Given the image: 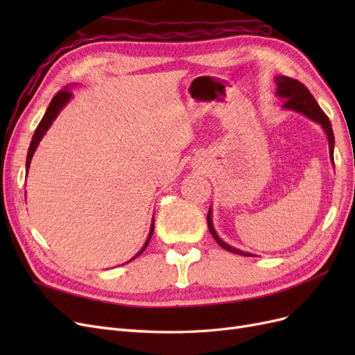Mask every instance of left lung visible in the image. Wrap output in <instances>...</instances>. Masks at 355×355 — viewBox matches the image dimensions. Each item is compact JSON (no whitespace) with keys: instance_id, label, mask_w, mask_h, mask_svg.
<instances>
[{"instance_id":"8db88e82","label":"left lung","mask_w":355,"mask_h":355,"mask_svg":"<svg viewBox=\"0 0 355 355\" xmlns=\"http://www.w3.org/2000/svg\"><path fill=\"white\" fill-rule=\"evenodd\" d=\"M275 83H277V96L278 98L284 99V110H292L296 112L304 114L305 116L311 118V120L321 124L323 130L327 135L329 139V153H330V159L333 163V148H335V136H333V130H331V124L329 121L327 115L323 112V110L320 108V105L315 102V99L313 98V94L309 93V90L305 87L302 83H299L297 80H293L290 77H286V75H280V77H275ZM207 225H209V231L213 235V239L216 240V243L222 247V249L228 250L231 253H237L241 256H254L252 253H247L243 250L235 249V247L223 243L219 235L216 234L213 228V222H211V207L209 209L207 213Z\"/></svg>"}]
</instances>
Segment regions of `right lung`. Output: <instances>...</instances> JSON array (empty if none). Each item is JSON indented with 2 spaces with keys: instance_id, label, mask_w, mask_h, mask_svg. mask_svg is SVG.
<instances>
[{
  "instance_id": "add662e5",
  "label": "right lung",
  "mask_w": 355,
  "mask_h": 355,
  "mask_svg": "<svg viewBox=\"0 0 355 355\" xmlns=\"http://www.w3.org/2000/svg\"><path fill=\"white\" fill-rule=\"evenodd\" d=\"M71 98H72V92H71V89H69V85H67L65 89H62L60 92H58V93L55 94V98L51 99V102H50V105H49V108H47L44 116H42V120L40 121L38 127L35 128L34 136H32V141H31V145H29V149H28V157H26V175H28V170H29V164H31L32 155H34L35 149H37L40 141L42 139V136L46 135V132L50 128L51 123L56 120V116H58L59 112L63 110V106H65V105L71 101ZM153 234H154V218H153V223H151V230H149L148 239H146L144 247H142L141 250H139V253H137L136 256L132 257L130 261L136 259V257H137L139 254H142V253L145 252L146 245L149 244V240H151V237H153ZM130 261H128V262H130Z\"/></svg>"
}]
</instances>
